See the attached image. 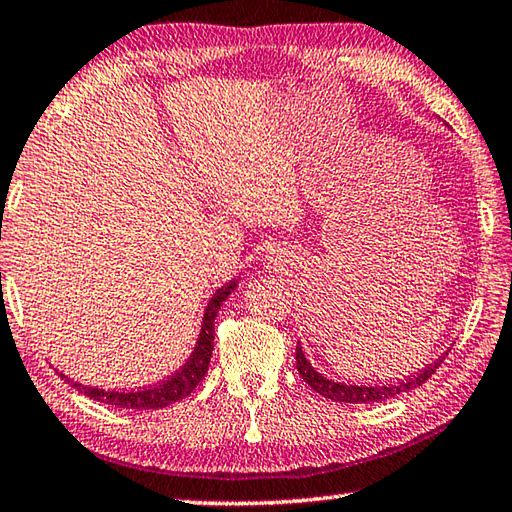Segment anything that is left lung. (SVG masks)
Returning <instances> with one entry per match:
<instances>
[{"label": "left lung", "mask_w": 512, "mask_h": 512, "mask_svg": "<svg viewBox=\"0 0 512 512\" xmlns=\"http://www.w3.org/2000/svg\"><path fill=\"white\" fill-rule=\"evenodd\" d=\"M443 360H436L434 364H429L425 371H420L418 375H411L407 380H400L396 384H344V382H335L330 378H324L315 366H312L306 355H303L301 346L297 344V369L303 380H306L312 389H315L319 396L330 398L335 402H353V405H366V402H380L398 396V393H407L416 387H423V384L432 378L436 373L438 366H441Z\"/></svg>", "instance_id": "left-lung-1"}]
</instances>
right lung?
<instances>
[{"mask_svg":"<svg viewBox=\"0 0 512 512\" xmlns=\"http://www.w3.org/2000/svg\"><path fill=\"white\" fill-rule=\"evenodd\" d=\"M233 290H236V281L222 285V288L213 294L209 306H206V310H204L202 330H200V337H197L193 355L188 357L182 369L175 371L164 382L155 384V387H146V389H137V391H105L98 387H87V384H80V382H71L62 373L60 375L65 378V382H71V387L78 389L80 393H85L87 398H92L96 402H105V405H112L119 409L141 411V409H159V407L173 405V402L191 396V391L202 382L206 371H209V362H211V353H213L215 317H218L220 306L227 301V297Z\"/></svg>","mask_w":512,"mask_h":512,"instance_id":"right-lung-1","label":"right lung"}]
</instances>
